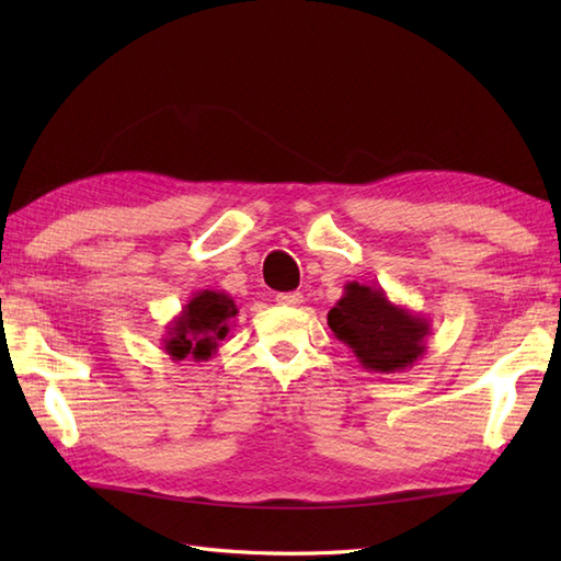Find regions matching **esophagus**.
Wrapping results in <instances>:
<instances>
[{
    "mask_svg": "<svg viewBox=\"0 0 561 561\" xmlns=\"http://www.w3.org/2000/svg\"><path fill=\"white\" fill-rule=\"evenodd\" d=\"M304 301L301 291H284V294H277V304L279 306H299Z\"/></svg>",
    "mask_w": 561,
    "mask_h": 561,
    "instance_id": "1",
    "label": "esophagus"
}]
</instances>
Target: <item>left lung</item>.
<instances>
[{
    "instance_id": "obj_1",
    "label": "left lung",
    "mask_w": 561,
    "mask_h": 561,
    "mask_svg": "<svg viewBox=\"0 0 561 561\" xmlns=\"http://www.w3.org/2000/svg\"><path fill=\"white\" fill-rule=\"evenodd\" d=\"M328 325L347 344L366 371L396 374L412 368L426 352L432 323L410 308L392 304L380 287L350 282L330 308Z\"/></svg>"
}]
</instances>
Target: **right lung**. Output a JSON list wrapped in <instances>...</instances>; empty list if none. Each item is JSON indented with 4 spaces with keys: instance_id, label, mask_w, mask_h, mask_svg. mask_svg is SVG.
<instances>
[{
    "instance_id": "add662e5",
    "label": "right lung",
    "mask_w": 561,
    "mask_h": 561,
    "mask_svg": "<svg viewBox=\"0 0 561 561\" xmlns=\"http://www.w3.org/2000/svg\"><path fill=\"white\" fill-rule=\"evenodd\" d=\"M238 308L226 291L202 289L190 296L169 325H165L163 350L173 362L195 359L209 362L229 337Z\"/></svg>"
}]
</instances>
